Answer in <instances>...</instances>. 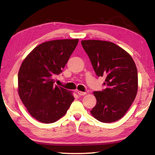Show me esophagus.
Masks as SVG:
<instances>
[{
  "mask_svg": "<svg viewBox=\"0 0 155 155\" xmlns=\"http://www.w3.org/2000/svg\"><path fill=\"white\" fill-rule=\"evenodd\" d=\"M77 94L79 96H84V95H86V94H87V93L86 92H83V91H77Z\"/></svg>",
  "mask_w": 155,
  "mask_h": 155,
  "instance_id": "1",
  "label": "esophagus"
}]
</instances>
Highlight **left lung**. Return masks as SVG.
<instances>
[{
	"instance_id": "8db88e82",
	"label": "left lung",
	"mask_w": 155,
	"mask_h": 155,
	"mask_svg": "<svg viewBox=\"0 0 155 155\" xmlns=\"http://www.w3.org/2000/svg\"><path fill=\"white\" fill-rule=\"evenodd\" d=\"M81 44L98 77L107 87L94 91L96 104L90 111L98 121L111 123L124 116L137 95V70L131 56L113 42L82 40Z\"/></svg>"
}]
</instances>
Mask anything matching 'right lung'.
Here are the masks:
<instances>
[{"instance_id": "add662e5", "label": "right lung", "mask_w": 155, "mask_h": 155, "mask_svg": "<svg viewBox=\"0 0 155 155\" xmlns=\"http://www.w3.org/2000/svg\"><path fill=\"white\" fill-rule=\"evenodd\" d=\"M78 42L57 40L36 46L23 61L18 72V94L31 116L46 124L66 114L74 101L71 92L54 85Z\"/></svg>"}]
</instances>
